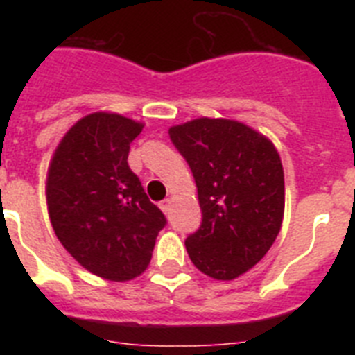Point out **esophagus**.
<instances>
[{
  "instance_id": "1",
  "label": "esophagus",
  "mask_w": 355,
  "mask_h": 355,
  "mask_svg": "<svg viewBox=\"0 0 355 355\" xmlns=\"http://www.w3.org/2000/svg\"><path fill=\"white\" fill-rule=\"evenodd\" d=\"M159 208H162V211L165 213V215H167V213L171 211V208H172V200L171 199L162 200V202H159Z\"/></svg>"
}]
</instances>
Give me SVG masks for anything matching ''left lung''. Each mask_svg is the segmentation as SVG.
<instances>
[{
    "label": "left lung",
    "instance_id": "8db88e82",
    "mask_svg": "<svg viewBox=\"0 0 355 355\" xmlns=\"http://www.w3.org/2000/svg\"><path fill=\"white\" fill-rule=\"evenodd\" d=\"M192 168L202 224L184 245L193 265L233 281L263 259L281 231L284 171L265 135L233 119L199 117L168 130Z\"/></svg>",
    "mask_w": 355,
    "mask_h": 355
}]
</instances>
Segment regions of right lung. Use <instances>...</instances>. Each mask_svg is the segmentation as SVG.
I'll return each instance as SVG.
<instances>
[{"label":"right lung","mask_w":355,"mask_h":355,"mask_svg":"<svg viewBox=\"0 0 355 355\" xmlns=\"http://www.w3.org/2000/svg\"><path fill=\"white\" fill-rule=\"evenodd\" d=\"M142 130L112 112L85 115L56 146L46 178L56 238L83 268L115 283L146 272L167 224L128 165Z\"/></svg>","instance_id":"1"}]
</instances>
